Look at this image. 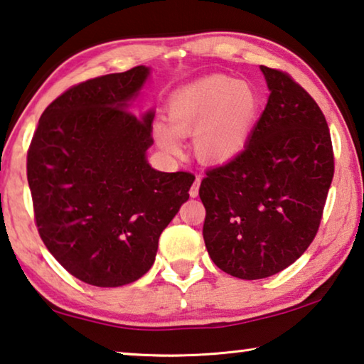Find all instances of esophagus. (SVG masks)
<instances>
[{
  "label": "esophagus",
  "mask_w": 364,
  "mask_h": 364,
  "mask_svg": "<svg viewBox=\"0 0 364 364\" xmlns=\"http://www.w3.org/2000/svg\"><path fill=\"white\" fill-rule=\"evenodd\" d=\"M200 181H203V178H200V176H196V180H194V183H193V186H191V189H189V194H191V198H196V196L199 194Z\"/></svg>",
  "instance_id": "obj_1"
}]
</instances>
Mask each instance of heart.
I'll return each mask as SVG.
<instances>
[{"mask_svg": "<svg viewBox=\"0 0 364 364\" xmlns=\"http://www.w3.org/2000/svg\"><path fill=\"white\" fill-rule=\"evenodd\" d=\"M257 112V95L250 85L213 74L170 97L168 121L154 128L159 146L181 151L180 134L196 132V151L203 159L223 161L245 147Z\"/></svg>", "mask_w": 364, "mask_h": 364, "instance_id": "b5f03b06", "label": "heart"}]
</instances>
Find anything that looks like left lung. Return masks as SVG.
I'll list each match as a JSON object with an SVG mask.
<instances>
[{"mask_svg":"<svg viewBox=\"0 0 364 364\" xmlns=\"http://www.w3.org/2000/svg\"><path fill=\"white\" fill-rule=\"evenodd\" d=\"M261 71L270 95L245 151L207 170L199 188L209 256L243 280L279 274L308 250L333 178L319 105L288 73Z\"/></svg>","mask_w":364,"mask_h":364,"instance_id":"8db88e82","label":"left lung"}]
</instances>
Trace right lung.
I'll return each mask as SVG.
<instances>
[{"label":"right lung","mask_w":364,"mask_h":364,"mask_svg":"<svg viewBox=\"0 0 364 364\" xmlns=\"http://www.w3.org/2000/svg\"><path fill=\"white\" fill-rule=\"evenodd\" d=\"M149 68L73 85L45 108L27 151L38 235L76 279L121 287L152 267L159 238L189 198L194 175L161 173L146 160L154 113L128 102Z\"/></svg>","instance_id":"add662e5"}]
</instances>
